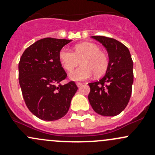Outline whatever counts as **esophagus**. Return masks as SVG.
I'll list each match as a JSON object with an SVG mask.
<instances>
[{
	"label": "esophagus",
	"instance_id": "34e87169",
	"mask_svg": "<svg viewBox=\"0 0 155 155\" xmlns=\"http://www.w3.org/2000/svg\"><path fill=\"white\" fill-rule=\"evenodd\" d=\"M83 85V83H82V82H76V85H77L78 87H80L81 85Z\"/></svg>",
	"mask_w": 155,
	"mask_h": 155
}]
</instances>
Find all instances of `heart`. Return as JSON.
Masks as SVG:
<instances>
[{"mask_svg": "<svg viewBox=\"0 0 155 155\" xmlns=\"http://www.w3.org/2000/svg\"><path fill=\"white\" fill-rule=\"evenodd\" d=\"M59 59L62 67L68 71H72L81 61L82 67L72 72L70 77L72 80L82 81L88 79L92 74L100 76L107 71L109 61L105 52L100 50L99 46L94 43H83L76 45L74 52L67 47L59 51Z\"/></svg>", "mask_w": 155, "mask_h": 155, "instance_id": "b5f03b06", "label": "heart"}]
</instances>
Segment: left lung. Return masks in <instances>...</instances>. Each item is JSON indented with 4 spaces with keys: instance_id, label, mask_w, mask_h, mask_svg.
<instances>
[{
    "instance_id": "1",
    "label": "left lung",
    "mask_w": 155,
    "mask_h": 155,
    "mask_svg": "<svg viewBox=\"0 0 155 155\" xmlns=\"http://www.w3.org/2000/svg\"><path fill=\"white\" fill-rule=\"evenodd\" d=\"M109 54V64L104 77L88 83V101L94 110L104 116H115L127 106L134 82L133 60L127 46L104 36H93Z\"/></svg>"
}]
</instances>
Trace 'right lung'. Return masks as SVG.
<instances>
[{
	"label": "right lung",
	"instance_id": "add662e5",
	"mask_svg": "<svg viewBox=\"0 0 155 155\" xmlns=\"http://www.w3.org/2000/svg\"><path fill=\"white\" fill-rule=\"evenodd\" d=\"M71 40L47 37L25 50L18 64V79L28 109L44 121H55L68 113L78 87L73 81L62 85L67 73L60 50Z\"/></svg>",
	"mask_w": 155,
	"mask_h": 155
}]
</instances>
